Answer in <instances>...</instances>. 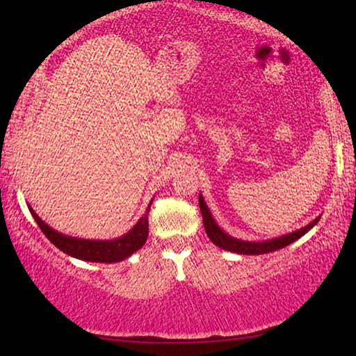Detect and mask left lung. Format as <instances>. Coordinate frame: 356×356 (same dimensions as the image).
<instances>
[{"label": "left lung", "instance_id": "1", "mask_svg": "<svg viewBox=\"0 0 356 356\" xmlns=\"http://www.w3.org/2000/svg\"><path fill=\"white\" fill-rule=\"evenodd\" d=\"M200 207H201V213L204 220V227H206L209 238L212 240L216 246H220V248L232 251V252H238V254H265V252L284 248V246L291 245L292 242H295V240L303 237L305 234L311 231V227L317 225L318 221V218H316L314 221L309 222L308 226L273 240H265V242H245V240H238L227 236L225 231H221V229L216 226V222L212 218V215H210L206 202H204V197L201 195H200Z\"/></svg>", "mask_w": 356, "mask_h": 356}]
</instances>
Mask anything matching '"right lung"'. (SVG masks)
<instances>
[{"label":"right lung","instance_id":"right-lung-1","mask_svg":"<svg viewBox=\"0 0 356 356\" xmlns=\"http://www.w3.org/2000/svg\"><path fill=\"white\" fill-rule=\"evenodd\" d=\"M152 204V202H150ZM150 204L147 207V212L141 216V220L136 222L135 227L129 231L125 236L119 237L116 240H81L74 238L69 236H63L51 227H48L44 221H42L38 215L34 213L33 209L31 215L34 216L35 222H38L42 232L45 237L61 250L63 252L69 256H74L81 261L89 262H102V264H111V262H120L124 259L134 254L135 251L143 248L146 243L147 234H149V222H147V213L150 210Z\"/></svg>","mask_w":356,"mask_h":356}]
</instances>
